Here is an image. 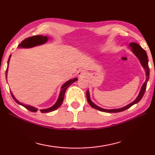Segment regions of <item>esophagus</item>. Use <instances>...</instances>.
Masks as SVG:
<instances>
[{
    "label": "esophagus",
    "instance_id": "34e87169",
    "mask_svg": "<svg viewBox=\"0 0 155 155\" xmlns=\"http://www.w3.org/2000/svg\"><path fill=\"white\" fill-rule=\"evenodd\" d=\"M78 77L79 78H86V75H87V74H86V72L84 70H80L79 71H78Z\"/></svg>",
    "mask_w": 155,
    "mask_h": 155
}]
</instances>
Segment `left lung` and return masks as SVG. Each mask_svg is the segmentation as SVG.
I'll return each mask as SVG.
<instances>
[{
    "instance_id": "8db88e82",
    "label": "left lung",
    "mask_w": 155,
    "mask_h": 155,
    "mask_svg": "<svg viewBox=\"0 0 155 155\" xmlns=\"http://www.w3.org/2000/svg\"><path fill=\"white\" fill-rule=\"evenodd\" d=\"M129 48L133 52V54H135V56L137 57L138 60H139V61L141 63V64H142V67L145 70L146 81L142 86V88L140 89L139 94H138L137 97H136V99H135L134 101L130 103V104L128 105H127L126 106H124L120 108H117V109H104V108H102L101 107L98 106V105H97L95 104H94V103L91 101V97H90V92H89V90H88L87 92H86V97H87V101L88 102V104L91 105V106L92 107L104 112L117 113V112H123V111L128 109V108L131 107L132 105L137 104V103L142 99V98L143 96V94L145 93L146 85H147V82L149 80V75H150V69H149V67H148V59L147 54H146V51L143 50V48H142V47H141L139 44H137V43L131 42L129 44Z\"/></svg>"
}]
</instances>
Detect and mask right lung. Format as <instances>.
Instances as JSON below:
<instances>
[{
    "mask_svg": "<svg viewBox=\"0 0 155 155\" xmlns=\"http://www.w3.org/2000/svg\"><path fill=\"white\" fill-rule=\"evenodd\" d=\"M49 40V37L48 36H45V35H36V36H32L31 37H28L26 38V39L23 40L20 44L18 45V48H34L36 47V46L38 45H41L43 44H45V43H47ZM12 55L9 56V58L7 62V68L6 70V79L7 78V73H8V68H9V61H10V58ZM78 80V78H73V79H71L67 81L64 84H62L61 88V91H60V94L58 96V98L57 99L56 102L52 106H51L48 108H46V109H41L40 110L41 112L42 113H48V112H52V111H54L58 109V108L61 106V104H62V101H63L64 99V93L65 91H66L68 87L72 84L73 82H75V81ZM11 94H12V96L13 97V99L15 100V101L19 105H22L23 107L26 108L27 110H28L29 111L32 112H36L38 111L37 108L35 107L32 106V105H28L26 104H24L22 103H21L18 101V100L15 98L13 95V94L12 93V92L11 91Z\"/></svg>",
    "mask_w": 155,
    "mask_h": 155,
    "instance_id": "1",
    "label": "right lung"
}]
</instances>
